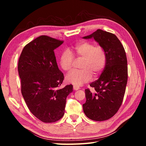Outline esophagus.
I'll return each mask as SVG.
<instances>
[{
	"label": "esophagus",
	"instance_id": "esophagus-1",
	"mask_svg": "<svg viewBox=\"0 0 146 146\" xmlns=\"http://www.w3.org/2000/svg\"><path fill=\"white\" fill-rule=\"evenodd\" d=\"M73 89L75 90H78L80 89V87L76 85H73Z\"/></svg>",
	"mask_w": 146,
	"mask_h": 146
}]
</instances>
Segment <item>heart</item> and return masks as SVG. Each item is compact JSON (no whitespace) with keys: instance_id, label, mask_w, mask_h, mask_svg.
I'll return each mask as SVG.
<instances>
[{"instance_id":"obj_1","label":"heart","mask_w":146,"mask_h":146,"mask_svg":"<svg viewBox=\"0 0 146 146\" xmlns=\"http://www.w3.org/2000/svg\"><path fill=\"white\" fill-rule=\"evenodd\" d=\"M75 54L77 58L83 59L81 64L82 70H73L66 76L68 83L76 86L87 83L94 76L100 75L106 65L107 56L103 48L90 41L78 43L75 48ZM73 54L68 49L63 51L60 55V64L64 71L71 70L74 63Z\"/></svg>"}]
</instances>
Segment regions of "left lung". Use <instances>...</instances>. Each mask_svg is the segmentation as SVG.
Segmentation results:
<instances>
[{
  "mask_svg": "<svg viewBox=\"0 0 146 146\" xmlns=\"http://www.w3.org/2000/svg\"><path fill=\"white\" fill-rule=\"evenodd\" d=\"M83 38H94L103 48L107 56L100 76L90 85L95 92L92 93L89 89L85 90L83 111L91 120H106L117 112L124 97L128 77L125 51L115 35L103 30L97 29Z\"/></svg>",
  "mask_w": 146,
  "mask_h": 146,
  "instance_id": "8db88e82",
  "label": "left lung"
}]
</instances>
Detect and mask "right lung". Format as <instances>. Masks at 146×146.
<instances>
[{
  "mask_svg": "<svg viewBox=\"0 0 146 146\" xmlns=\"http://www.w3.org/2000/svg\"><path fill=\"white\" fill-rule=\"evenodd\" d=\"M63 41L41 36L24 46L18 62L21 93L34 115L45 123L55 122L64 113L73 85L59 88L64 80L54 50Z\"/></svg>",
  "mask_w": 146,
  "mask_h": 146,
  "instance_id": "right-lung-1",
  "label": "right lung"
}]
</instances>
